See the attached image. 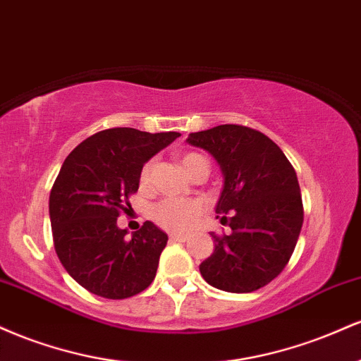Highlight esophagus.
Instances as JSON below:
<instances>
[{"instance_id": "1", "label": "esophagus", "mask_w": 361, "mask_h": 361, "mask_svg": "<svg viewBox=\"0 0 361 361\" xmlns=\"http://www.w3.org/2000/svg\"><path fill=\"white\" fill-rule=\"evenodd\" d=\"M169 239H171V241L185 243L186 239H188V235H186V234H178V233H171V234H169Z\"/></svg>"}]
</instances>
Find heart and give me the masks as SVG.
Returning a JSON list of instances; mask_svg holds the SVG:
<instances>
[{
    "label": "heart",
    "instance_id": "b5f03b06",
    "mask_svg": "<svg viewBox=\"0 0 361 361\" xmlns=\"http://www.w3.org/2000/svg\"><path fill=\"white\" fill-rule=\"evenodd\" d=\"M180 163L186 175H192L195 169L204 168L209 171V163L204 156L197 154V152H186L180 157ZM152 164L149 163L142 168V173H140V183L146 185L151 178ZM202 212V205L195 200H178V198H169V200L161 202L159 205L156 207L154 215L156 222L159 226H163L164 229L169 231H186L188 227H192V224L197 219V215Z\"/></svg>",
    "mask_w": 361,
    "mask_h": 361
}]
</instances>
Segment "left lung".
Returning <instances> with one entry per match:
<instances>
[{
  "label": "left lung",
  "mask_w": 361,
  "mask_h": 361,
  "mask_svg": "<svg viewBox=\"0 0 361 361\" xmlns=\"http://www.w3.org/2000/svg\"><path fill=\"white\" fill-rule=\"evenodd\" d=\"M186 142L221 166L215 212L231 227L222 238L210 234L215 247L202 261V276L224 292H255L280 275L295 250L304 222L295 169L270 137L250 127L226 123L193 132Z\"/></svg>",
  "instance_id": "obj_1"
}]
</instances>
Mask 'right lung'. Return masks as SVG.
Returning <instances> with one entry per match:
<instances>
[{"instance_id": "1", "label": "right lung", "mask_w": 361, "mask_h": 361, "mask_svg": "<svg viewBox=\"0 0 361 361\" xmlns=\"http://www.w3.org/2000/svg\"><path fill=\"white\" fill-rule=\"evenodd\" d=\"M181 134L117 127L82 140L66 157L49 197L54 247L81 287L127 299L154 280L168 234L151 221L128 238L117 217L139 190L142 166Z\"/></svg>"}]
</instances>
